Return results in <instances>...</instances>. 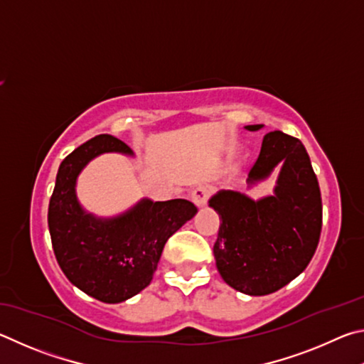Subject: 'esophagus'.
<instances>
[{
    "label": "esophagus",
    "mask_w": 364,
    "mask_h": 364,
    "mask_svg": "<svg viewBox=\"0 0 364 364\" xmlns=\"http://www.w3.org/2000/svg\"><path fill=\"white\" fill-rule=\"evenodd\" d=\"M209 196H211V188L208 186H203V183L192 190V200L195 201L196 206H205Z\"/></svg>",
    "instance_id": "obj_1"
}]
</instances>
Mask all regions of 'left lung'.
<instances>
[{
  "label": "left lung",
  "instance_id": "1",
  "mask_svg": "<svg viewBox=\"0 0 364 364\" xmlns=\"http://www.w3.org/2000/svg\"><path fill=\"white\" fill-rule=\"evenodd\" d=\"M278 164L282 171L273 195L254 201L222 190L209 200L222 220L214 243L215 265L224 282L243 294L282 289L307 269L320 241V186L301 140L282 131L265 134L247 182L264 181Z\"/></svg>",
  "mask_w": 364,
  "mask_h": 364
}]
</instances>
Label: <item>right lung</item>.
<instances>
[{
    "label": "right lung",
    "mask_w": 364,
    "mask_h": 364,
    "mask_svg": "<svg viewBox=\"0 0 364 364\" xmlns=\"http://www.w3.org/2000/svg\"><path fill=\"white\" fill-rule=\"evenodd\" d=\"M107 151L134 155L123 140L100 134L60 163L48 225L55 259L68 282L100 302L118 304L150 284L166 241L198 209L181 198H145L117 218L87 214L76 198V178L92 158Z\"/></svg>",
    "instance_id": "1"
}]
</instances>
